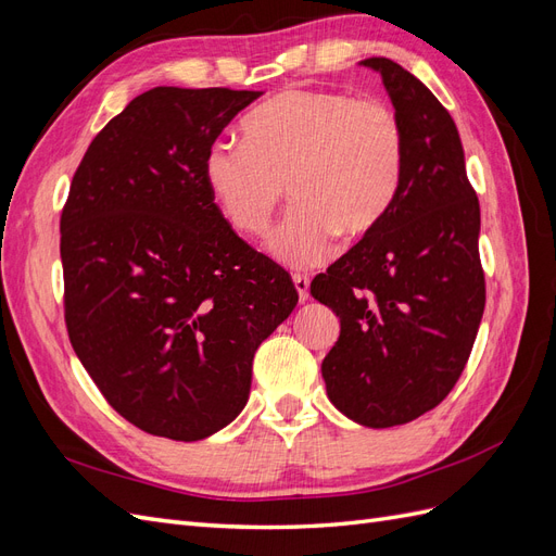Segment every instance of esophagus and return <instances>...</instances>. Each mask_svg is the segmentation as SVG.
Instances as JSON below:
<instances>
[{
    "label": "esophagus",
    "instance_id": "1",
    "mask_svg": "<svg viewBox=\"0 0 556 556\" xmlns=\"http://www.w3.org/2000/svg\"><path fill=\"white\" fill-rule=\"evenodd\" d=\"M292 280H294L299 301H301V304H304V301H308V296H311V280L306 276H299V274H294Z\"/></svg>",
    "mask_w": 556,
    "mask_h": 556
}]
</instances>
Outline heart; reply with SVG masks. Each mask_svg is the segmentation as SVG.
<instances>
[{
  "label": "heart",
  "mask_w": 556,
  "mask_h": 556,
  "mask_svg": "<svg viewBox=\"0 0 556 556\" xmlns=\"http://www.w3.org/2000/svg\"><path fill=\"white\" fill-rule=\"evenodd\" d=\"M243 129L248 141L211 143L204 178L225 220L245 237H262L290 188L294 211L266 241L280 264H319L336 237L359 241L392 208L403 127L380 99L294 88L252 111Z\"/></svg>",
  "instance_id": "obj_1"
}]
</instances>
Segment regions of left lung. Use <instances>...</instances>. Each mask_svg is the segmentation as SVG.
<instances>
[{
  "mask_svg": "<svg viewBox=\"0 0 556 556\" xmlns=\"http://www.w3.org/2000/svg\"><path fill=\"white\" fill-rule=\"evenodd\" d=\"M380 74L403 127V172L382 223L311 282L341 319L323 362L327 396L352 422H413L450 394L484 311L480 204L457 125L422 80L387 58Z\"/></svg>",
  "mask_w": 556,
  "mask_h": 556,
  "instance_id": "8db88e82",
  "label": "left lung"
}]
</instances>
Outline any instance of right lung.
<instances>
[{"label": "right lung", "instance_id": "right-lung-1", "mask_svg": "<svg viewBox=\"0 0 556 556\" xmlns=\"http://www.w3.org/2000/svg\"><path fill=\"white\" fill-rule=\"evenodd\" d=\"M262 92L153 88L97 134L60 220L64 317L127 422L201 441L245 408L252 357L290 317V274L241 241L204 157Z\"/></svg>", "mask_w": 556, "mask_h": 556}]
</instances>
